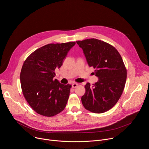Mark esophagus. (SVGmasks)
<instances>
[{"mask_svg": "<svg viewBox=\"0 0 149 149\" xmlns=\"http://www.w3.org/2000/svg\"><path fill=\"white\" fill-rule=\"evenodd\" d=\"M78 86V84H77V83H74V84H72V87L73 88H76Z\"/></svg>", "mask_w": 149, "mask_h": 149, "instance_id": "obj_1", "label": "esophagus"}]
</instances>
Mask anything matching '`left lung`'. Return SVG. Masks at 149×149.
Listing matches in <instances>:
<instances>
[{"instance_id": "1", "label": "left lung", "mask_w": 149, "mask_h": 149, "mask_svg": "<svg viewBox=\"0 0 149 149\" xmlns=\"http://www.w3.org/2000/svg\"><path fill=\"white\" fill-rule=\"evenodd\" d=\"M90 67L95 68L98 81L85 86L81 97L86 110L102 113L113 108L120 99L127 78V70L118 51L110 44L94 38L78 40Z\"/></svg>"}]
</instances>
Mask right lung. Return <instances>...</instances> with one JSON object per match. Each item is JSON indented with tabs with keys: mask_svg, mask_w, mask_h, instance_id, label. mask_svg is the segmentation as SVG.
Segmentation results:
<instances>
[{
	"mask_svg": "<svg viewBox=\"0 0 149 149\" xmlns=\"http://www.w3.org/2000/svg\"><path fill=\"white\" fill-rule=\"evenodd\" d=\"M74 42L49 44L33 52L25 61L20 80L25 98L38 114L54 116L64 110L71 86L59 83L55 70L59 68Z\"/></svg>",
	"mask_w": 149,
	"mask_h": 149,
	"instance_id": "obj_1",
	"label": "right lung"
}]
</instances>
